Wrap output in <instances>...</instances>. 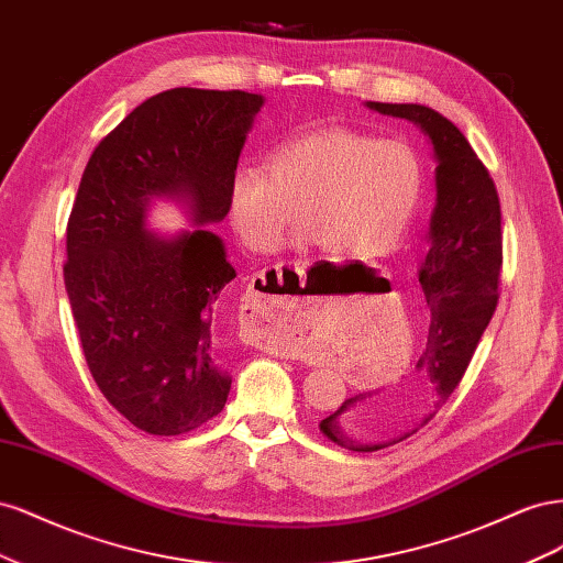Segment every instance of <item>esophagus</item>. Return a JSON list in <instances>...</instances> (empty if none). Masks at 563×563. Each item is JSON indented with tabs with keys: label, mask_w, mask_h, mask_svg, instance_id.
Segmentation results:
<instances>
[{
	"label": "esophagus",
	"mask_w": 563,
	"mask_h": 563,
	"mask_svg": "<svg viewBox=\"0 0 563 563\" xmlns=\"http://www.w3.org/2000/svg\"><path fill=\"white\" fill-rule=\"evenodd\" d=\"M296 269H298V272H300V275H302V263H296ZM275 272H277V277H282V267H275ZM258 282H263V284L267 282V277H265V272H263V275H258ZM258 296H261V298H265V296H269V294H258ZM253 302H255V300H253ZM253 310H255V308H253ZM265 310H269V312H275L277 308H269V305H267V308H265Z\"/></svg>",
	"instance_id": "esophagus-1"
}]
</instances>
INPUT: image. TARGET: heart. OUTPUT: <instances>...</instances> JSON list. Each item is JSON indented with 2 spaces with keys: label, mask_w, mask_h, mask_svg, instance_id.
Returning <instances> with one entry per match:
<instances>
[{
  "label": "heart",
  "mask_w": 563,
  "mask_h": 563,
  "mask_svg": "<svg viewBox=\"0 0 563 563\" xmlns=\"http://www.w3.org/2000/svg\"><path fill=\"white\" fill-rule=\"evenodd\" d=\"M422 166L399 141H373L345 126L317 129L272 147L263 166L234 168L228 211L255 251L277 249L296 223L335 258H378L418 209Z\"/></svg>",
  "instance_id": "heart-1"
}]
</instances>
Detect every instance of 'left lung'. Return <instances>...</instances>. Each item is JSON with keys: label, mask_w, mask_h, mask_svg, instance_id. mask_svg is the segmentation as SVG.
I'll return each mask as SVG.
<instances>
[{"label": "left lung", "mask_w": 563, "mask_h": 563, "mask_svg": "<svg viewBox=\"0 0 563 563\" xmlns=\"http://www.w3.org/2000/svg\"><path fill=\"white\" fill-rule=\"evenodd\" d=\"M366 108L408 119L428 135L437 195L420 267L430 333L413 376L385 395L366 391L345 399L319 424L338 446L360 453L399 444L449 401L496 312L503 265L496 185L460 129L424 106L368 100Z\"/></svg>", "instance_id": "obj_1"}]
</instances>
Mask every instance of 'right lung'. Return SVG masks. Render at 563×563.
Returning <instances> with one entry per match:
<instances>
[{
	"mask_svg": "<svg viewBox=\"0 0 563 563\" xmlns=\"http://www.w3.org/2000/svg\"><path fill=\"white\" fill-rule=\"evenodd\" d=\"M265 96L172 89L108 133L84 168L67 223L65 291L84 356L106 399L147 434H185L223 411L218 296L236 277L209 225L228 216V185ZM157 200L191 228L148 230Z\"/></svg>",
	"mask_w": 563,
	"mask_h": 563,
	"instance_id": "1",
	"label": "right lung"
}]
</instances>
